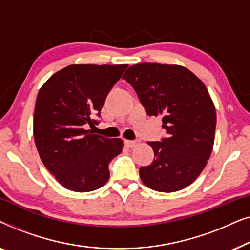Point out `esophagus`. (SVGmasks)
<instances>
[{
  "label": "esophagus",
  "mask_w": 250,
  "mask_h": 250,
  "mask_svg": "<svg viewBox=\"0 0 250 250\" xmlns=\"http://www.w3.org/2000/svg\"><path fill=\"white\" fill-rule=\"evenodd\" d=\"M124 143L127 148H134L138 146V141H131V140H124Z\"/></svg>",
  "instance_id": "obj_1"
}]
</instances>
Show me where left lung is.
<instances>
[{"mask_svg":"<svg viewBox=\"0 0 250 250\" xmlns=\"http://www.w3.org/2000/svg\"><path fill=\"white\" fill-rule=\"evenodd\" d=\"M149 116H163L167 138L149 142L156 158L140 168L142 182L159 192H174L194 182L209 159L216 111L207 87L188 68L139 63L123 76Z\"/></svg>","mask_w":250,"mask_h":250,"instance_id":"1","label":"left lung"}]
</instances>
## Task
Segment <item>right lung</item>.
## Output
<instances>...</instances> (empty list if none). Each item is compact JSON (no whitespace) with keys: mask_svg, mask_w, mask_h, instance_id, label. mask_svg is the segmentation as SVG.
<instances>
[{"mask_svg":"<svg viewBox=\"0 0 250 250\" xmlns=\"http://www.w3.org/2000/svg\"><path fill=\"white\" fill-rule=\"evenodd\" d=\"M128 64H70L53 74L37 94L34 139L44 166L63 188L88 192L107 183L109 163L122 139L92 134L105 98Z\"/></svg>","mask_w":250,"mask_h":250,"instance_id":"obj_1","label":"right lung"}]
</instances>
